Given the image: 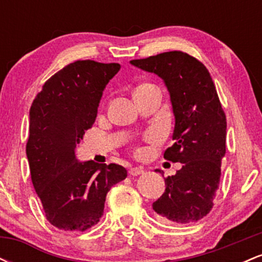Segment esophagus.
Segmentation results:
<instances>
[{
	"mask_svg": "<svg viewBox=\"0 0 262 262\" xmlns=\"http://www.w3.org/2000/svg\"><path fill=\"white\" fill-rule=\"evenodd\" d=\"M143 173H144L143 167H132V169L129 170V175L130 176H139V175H143Z\"/></svg>",
	"mask_w": 262,
	"mask_h": 262,
	"instance_id": "esophagus-1",
	"label": "esophagus"
}]
</instances>
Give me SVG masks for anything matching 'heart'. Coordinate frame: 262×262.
I'll return each instance as SVG.
<instances>
[{
  "mask_svg": "<svg viewBox=\"0 0 262 262\" xmlns=\"http://www.w3.org/2000/svg\"><path fill=\"white\" fill-rule=\"evenodd\" d=\"M145 86H149V83H144V85H140L139 87H138V89H137V90H135V91H138V90L143 89V87H145ZM135 91H134V92H135Z\"/></svg>",
  "mask_w": 262,
  "mask_h": 262,
  "instance_id": "heart-1",
  "label": "heart"
}]
</instances>
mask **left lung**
I'll return each instance as SVG.
<instances>
[{"label":"left lung","mask_w":262,"mask_h":262,"mask_svg":"<svg viewBox=\"0 0 262 262\" xmlns=\"http://www.w3.org/2000/svg\"><path fill=\"white\" fill-rule=\"evenodd\" d=\"M130 64L164 80L175 116V143L164 158L182 167L165 179L166 188L152 209L164 222L194 223L212 209L225 155L227 118L214 82L202 62L177 50Z\"/></svg>","instance_id":"8db88e82"}]
</instances>
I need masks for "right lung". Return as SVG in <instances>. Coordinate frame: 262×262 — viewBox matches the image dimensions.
<instances>
[{
  "mask_svg": "<svg viewBox=\"0 0 262 262\" xmlns=\"http://www.w3.org/2000/svg\"><path fill=\"white\" fill-rule=\"evenodd\" d=\"M117 62L77 60L43 85L29 111L26 152L45 217L58 229L85 231L100 222L111 187L127 177L117 164L80 162L75 148L97 117Z\"/></svg>",
  "mask_w": 262,
  "mask_h": 262,
  "instance_id": "right-lung-1",
  "label": "right lung"
}]
</instances>
